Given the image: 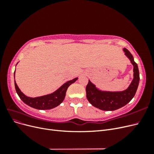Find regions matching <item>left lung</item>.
Wrapping results in <instances>:
<instances>
[{
	"label": "left lung",
	"mask_w": 154,
	"mask_h": 154,
	"mask_svg": "<svg viewBox=\"0 0 154 154\" xmlns=\"http://www.w3.org/2000/svg\"><path fill=\"white\" fill-rule=\"evenodd\" d=\"M123 51L133 66L134 78L127 89L122 91H102L88 80L86 87L87 98L92 106L100 110L113 111L119 109L128 103L136 94L139 82L137 64L128 49L124 48Z\"/></svg>",
	"instance_id": "1"
}]
</instances>
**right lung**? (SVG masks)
<instances>
[{"mask_svg": "<svg viewBox=\"0 0 154 154\" xmlns=\"http://www.w3.org/2000/svg\"><path fill=\"white\" fill-rule=\"evenodd\" d=\"M15 71L14 72V78H15ZM78 79V78H75L71 80L67 81L63 83L61 87H59L57 90L51 93V94L35 97H31L26 96L18 88L15 80V87L17 94L19 96L21 100L26 105L32 107V108L38 110H49L55 108V107H57L62 103L65 97H66V91L68 87L72 83L75 82Z\"/></svg>", "mask_w": 154, "mask_h": 154, "instance_id": "right-lung-1", "label": "right lung"}]
</instances>
